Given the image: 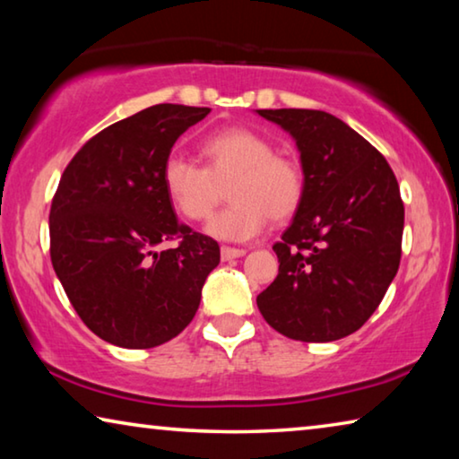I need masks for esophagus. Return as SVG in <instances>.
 <instances>
[{"mask_svg": "<svg viewBox=\"0 0 459 459\" xmlns=\"http://www.w3.org/2000/svg\"><path fill=\"white\" fill-rule=\"evenodd\" d=\"M247 253V248H237V247H222L221 248V257L222 261H230V259H238Z\"/></svg>", "mask_w": 459, "mask_h": 459, "instance_id": "1", "label": "esophagus"}]
</instances>
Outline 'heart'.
<instances>
[{"mask_svg":"<svg viewBox=\"0 0 459 459\" xmlns=\"http://www.w3.org/2000/svg\"><path fill=\"white\" fill-rule=\"evenodd\" d=\"M204 166L169 155L161 166V186L188 221H204L219 200V184L229 182L230 206L208 222L206 232L221 240H247L267 227L269 219L283 221L298 211L306 180L299 164L277 155L269 139L247 127H227L200 145Z\"/></svg>","mask_w":459,"mask_h":459,"instance_id":"1","label":"heart"}]
</instances>
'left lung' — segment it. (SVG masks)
Returning a JSON list of instances; mask_svg holds the SVG:
<instances>
[{"mask_svg":"<svg viewBox=\"0 0 459 459\" xmlns=\"http://www.w3.org/2000/svg\"><path fill=\"white\" fill-rule=\"evenodd\" d=\"M293 137L306 190L281 243L279 273L257 295L279 333L332 342L368 320L397 275L405 224L397 178L367 139L317 108H259Z\"/></svg>","mask_w":459,"mask_h":459,"instance_id":"left-lung-1","label":"left lung"}]
</instances>
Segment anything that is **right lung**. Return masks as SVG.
<instances>
[{
  "label": "right lung",
  "instance_id": "1",
  "mask_svg": "<svg viewBox=\"0 0 459 459\" xmlns=\"http://www.w3.org/2000/svg\"><path fill=\"white\" fill-rule=\"evenodd\" d=\"M208 107L161 103L84 143L50 208V257L76 314L121 348H153L192 322L202 287L221 263L214 238L176 219L161 166ZM174 249L158 252L166 239Z\"/></svg>",
  "mask_w": 459,
  "mask_h": 459
}]
</instances>
